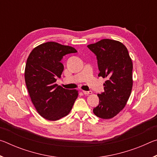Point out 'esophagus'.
<instances>
[{
  "label": "esophagus",
  "mask_w": 157,
  "mask_h": 157,
  "mask_svg": "<svg viewBox=\"0 0 157 157\" xmlns=\"http://www.w3.org/2000/svg\"><path fill=\"white\" fill-rule=\"evenodd\" d=\"M82 93H83L84 95H89V94H92V91H82Z\"/></svg>",
  "instance_id": "esophagus-1"
}]
</instances>
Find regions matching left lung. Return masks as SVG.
Segmentation results:
<instances>
[{
    "label": "left lung",
    "mask_w": 157,
    "mask_h": 157,
    "mask_svg": "<svg viewBox=\"0 0 157 157\" xmlns=\"http://www.w3.org/2000/svg\"><path fill=\"white\" fill-rule=\"evenodd\" d=\"M87 47L97 56L100 73L106 78L105 92L98 94L99 105L94 109L96 116L111 119L125 107L133 86V63L123 44L104 39Z\"/></svg>",
    "instance_id": "obj_1"
}]
</instances>
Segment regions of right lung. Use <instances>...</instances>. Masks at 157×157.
<instances>
[{
	"label": "right lung",
	"mask_w": 157,
	"mask_h": 157,
	"mask_svg": "<svg viewBox=\"0 0 157 157\" xmlns=\"http://www.w3.org/2000/svg\"><path fill=\"white\" fill-rule=\"evenodd\" d=\"M77 52L71 46L50 41L39 45L29 55L25 84L36 111L46 120L57 121L67 116L78 96V90L65 89L56 84L63 71V56Z\"/></svg>",
	"instance_id": "1"
}]
</instances>
